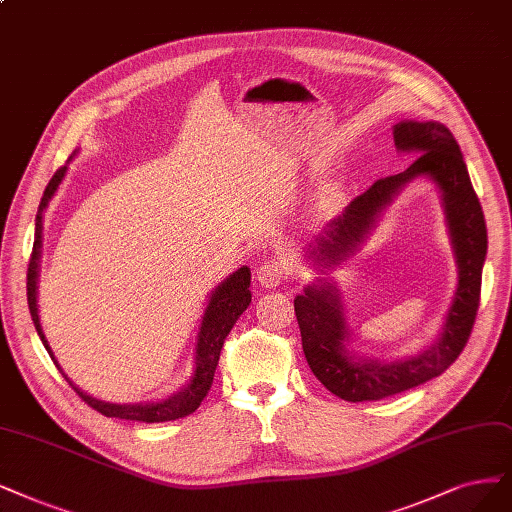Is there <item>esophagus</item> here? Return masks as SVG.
Masks as SVG:
<instances>
[{
    "label": "esophagus",
    "mask_w": 512,
    "mask_h": 512,
    "mask_svg": "<svg viewBox=\"0 0 512 512\" xmlns=\"http://www.w3.org/2000/svg\"><path fill=\"white\" fill-rule=\"evenodd\" d=\"M287 278H289V268H287V263L280 259H270L263 263V266H259V270H257V280L261 282V287H266V289L285 285Z\"/></svg>",
    "instance_id": "obj_1"
}]
</instances>
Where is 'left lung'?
I'll return each instance as SVG.
<instances>
[{
  "label": "left lung",
  "instance_id": "8db88e82",
  "mask_svg": "<svg viewBox=\"0 0 512 512\" xmlns=\"http://www.w3.org/2000/svg\"><path fill=\"white\" fill-rule=\"evenodd\" d=\"M394 145L401 151H415L418 156L403 173L377 179L365 194L356 196L342 217L329 223L325 236H320L308 253L323 268L337 266L365 240L377 215L401 192V187L415 177L428 175L443 192L460 280L439 342L401 363L363 361L344 348L348 331L333 287L318 282L295 297L301 346L312 373L327 390L350 403L380 401L441 375L464 350L481 301L487 227L456 139L439 122L407 120L394 126Z\"/></svg>",
  "mask_w": 512,
  "mask_h": 512
}]
</instances>
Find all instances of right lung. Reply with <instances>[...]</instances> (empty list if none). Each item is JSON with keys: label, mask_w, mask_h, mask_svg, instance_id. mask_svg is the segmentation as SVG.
I'll list each match as a JSON object with an SVG mask.
<instances>
[{"label": "right lung", "mask_w": 512, "mask_h": 512, "mask_svg": "<svg viewBox=\"0 0 512 512\" xmlns=\"http://www.w3.org/2000/svg\"><path fill=\"white\" fill-rule=\"evenodd\" d=\"M67 166H61L56 173L52 175L50 183L44 189V196L40 206H37V217H35V240H33V251L29 257V268H27V301H29V312L33 318V325L37 335H40L42 344L46 346L48 354H54L48 346V339L42 331L40 325V314H37V272H40V249H42V217H44V208L48 206V200L54 196L56 187L63 181ZM251 270L242 266L238 272H234L230 278H227L223 285H219L211 299H208L206 312L202 316V325H200V333H198V346H196V371L194 377L189 380V384L177 392L170 399L162 401V403H147V405H113V403H103L99 399H92L86 392H82L78 386H73L69 377L65 375V380L69 382V386L75 390V394L80 399L92 407L94 411H99L107 418H120V420H132V422H170V420H179L185 418V415L194 413L200 403L204 401V396L208 394L213 386V377H215V369L219 363V354L223 348V342L227 333L232 331V327L236 325V320L240 318V314L249 308L251 304ZM54 365L59 367V363L54 361ZM61 369V367H59Z\"/></svg>", "instance_id": "1"}]
</instances>
